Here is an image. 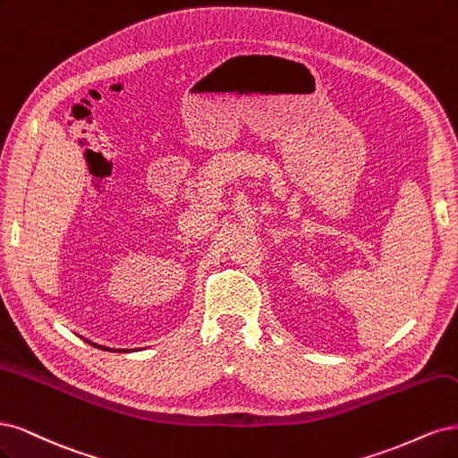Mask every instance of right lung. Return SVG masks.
I'll return each mask as SVG.
<instances>
[{"mask_svg": "<svg viewBox=\"0 0 458 458\" xmlns=\"http://www.w3.org/2000/svg\"><path fill=\"white\" fill-rule=\"evenodd\" d=\"M87 343H89V341H87ZM89 344H93V346H97L95 343H89ZM97 348H100V350H110V348H105V346H97ZM112 352V350H110ZM115 352H127V350H115Z\"/></svg>", "mask_w": 458, "mask_h": 458, "instance_id": "obj_1", "label": "right lung"}]
</instances>
